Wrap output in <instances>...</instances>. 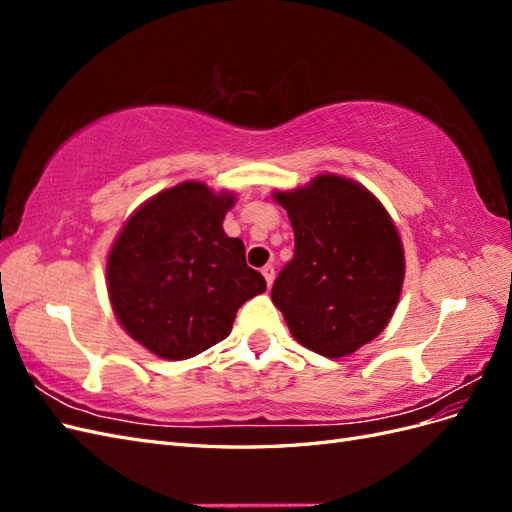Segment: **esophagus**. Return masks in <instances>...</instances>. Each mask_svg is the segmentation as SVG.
<instances>
[{
  "mask_svg": "<svg viewBox=\"0 0 512 512\" xmlns=\"http://www.w3.org/2000/svg\"><path fill=\"white\" fill-rule=\"evenodd\" d=\"M262 275H265L267 286H271L273 280H275V267L273 265H265V267H262Z\"/></svg>",
  "mask_w": 512,
  "mask_h": 512,
  "instance_id": "1",
  "label": "esophagus"
}]
</instances>
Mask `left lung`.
I'll use <instances>...</instances> for the list:
<instances>
[{
	"label": "left lung",
	"instance_id": "1",
	"mask_svg": "<svg viewBox=\"0 0 512 512\" xmlns=\"http://www.w3.org/2000/svg\"><path fill=\"white\" fill-rule=\"evenodd\" d=\"M294 230V256L271 299L297 342L348 356L389 324L404 284V247L380 200L352 179L318 175L275 192Z\"/></svg>",
	"mask_w": 512,
	"mask_h": 512
}]
</instances>
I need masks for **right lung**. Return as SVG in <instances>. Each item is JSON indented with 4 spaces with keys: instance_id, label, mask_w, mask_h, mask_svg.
<instances>
[{
    "instance_id": "add662e5",
    "label": "right lung",
    "mask_w": 512,
    "mask_h": 512,
    "mask_svg": "<svg viewBox=\"0 0 512 512\" xmlns=\"http://www.w3.org/2000/svg\"><path fill=\"white\" fill-rule=\"evenodd\" d=\"M228 192L185 181L138 207L106 262L113 312L132 339L162 359L196 356L228 337L237 309L267 290L245 245L222 222Z\"/></svg>"
}]
</instances>
